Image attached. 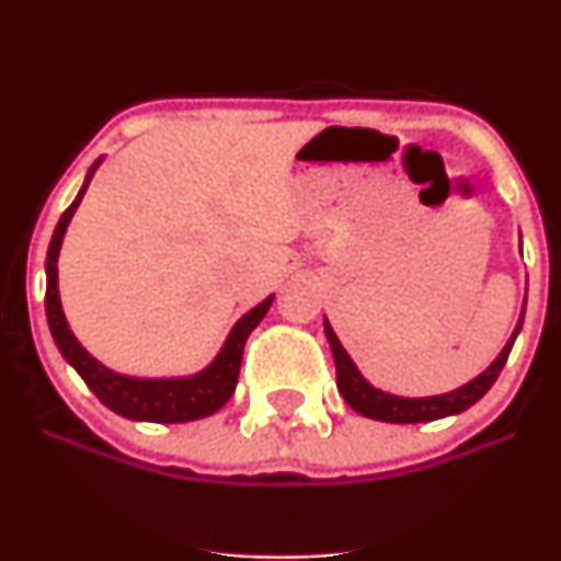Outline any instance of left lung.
<instances>
[{
	"label": "left lung",
	"instance_id": "1",
	"mask_svg": "<svg viewBox=\"0 0 561 561\" xmlns=\"http://www.w3.org/2000/svg\"><path fill=\"white\" fill-rule=\"evenodd\" d=\"M519 250H523V244H519ZM525 306H527V289H525L523 311H519L517 327H514L512 337L506 340V345L501 347V353L493 358L488 369H482L478 377H472L469 382L459 385V388L440 392V396H422V398L396 396V392L375 388V385L358 371V366L353 364V358L347 356L343 343H340L337 334L332 330L330 319L324 317V334H327V343L332 347L340 396H343L345 403L351 405L353 411H358L362 416H369V420H377V422H390V424L435 422V420H446V416L461 414V411H467L469 405L478 403L480 398L493 388L495 377H499L501 369H504L508 353H512L514 340H517L519 330H523Z\"/></svg>",
	"mask_w": 561,
	"mask_h": 561
}]
</instances>
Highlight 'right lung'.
Returning a JSON list of instances; mask_svg holds the SVG:
<instances>
[{"label":"right lung","instance_id":"right-lung-1","mask_svg":"<svg viewBox=\"0 0 561 561\" xmlns=\"http://www.w3.org/2000/svg\"><path fill=\"white\" fill-rule=\"evenodd\" d=\"M105 158L94 160V165L89 169L87 179H83L79 195L66 214L57 221L53 242L47 250V263H44V274H47V295H44V308H47V324L53 332L57 351L62 353V358L79 371V377L89 385V390L100 398L107 409L115 414L126 416L134 422H160V424H173V422H195L203 416L216 414L224 403L229 401L231 392L237 388V377H240V364H242V351L248 343L250 332L261 324V319L266 317L268 308H272L274 295H268L266 300H261L259 306L250 308L248 313H242L237 319V324L231 327L227 340H224L221 351L216 353V358L205 369L195 371V375L184 377H131L121 375V371L111 369L102 362H96L92 353L79 343L73 330H70L66 311H62L60 300V287H57V259H60L62 240H66V231L70 218H73L76 208L81 205L83 195H87V186L92 182L94 171L100 169V163Z\"/></svg>","mask_w":561,"mask_h":561}]
</instances>
